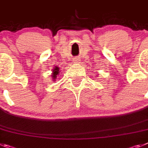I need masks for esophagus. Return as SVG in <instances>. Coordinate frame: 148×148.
Returning a JSON list of instances; mask_svg holds the SVG:
<instances>
[{
	"label": "esophagus",
	"mask_w": 148,
	"mask_h": 148,
	"mask_svg": "<svg viewBox=\"0 0 148 148\" xmlns=\"http://www.w3.org/2000/svg\"><path fill=\"white\" fill-rule=\"evenodd\" d=\"M79 59H74V60H73V62H74V64H78L79 63Z\"/></svg>",
	"instance_id": "obj_1"
}]
</instances>
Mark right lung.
I'll list each match as a JSON object with an SVG mask.
<instances>
[{
  "label": "right lung",
  "mask_w": 148,
  "mask_h": 148,
  "mask_svg": "<svg viewBox=\"0 0 148 148\" xmlns=\"http://www.w3.org/2000/svg\"><path fill=\"white\" fill-rule=\"evenodd\" d=\"M60 68L58 66H55L54 69H52V73H51V78H52L53 81H56V79L58 78V75L60 74Z\"/></svg>",
  "instance_id": "add662e5"
}]
</instances>
